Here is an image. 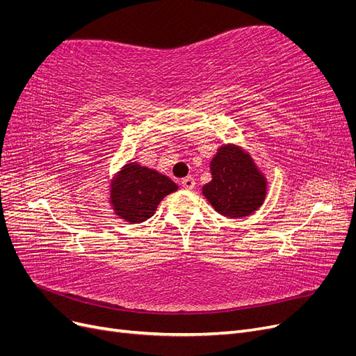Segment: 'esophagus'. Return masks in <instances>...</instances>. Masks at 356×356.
Returning a JSON list of instances; mask_svg holds the SVG:
<instances>
[{"label":"esophagus","instance_id":"obj_1","mask_svg":"<svg viewBox=\"0 0 356 356\" xmlns=\"http://www.w3.org/2000/svg\"><path fill=\"white\" fill-rule=\"evenodd\" d=\"M181 184H182V187H184L186 190H191L193 187H195L196 182H195V179H193L191 177H187V178H184V179L181 181Z\"/></svg>","mask_w":356,"mask_h":356}]
</instances>
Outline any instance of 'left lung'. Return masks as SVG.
<instances>
[{"label": "left lung", "instance_id": "1", "mask_svg": "<svg viewBox=\"0 0 356 356\" xmlns=\"http://www.w3.org/2000/svg\"><path fill=\"white\" fill-rule=\"evenodd\" d=\"M212 179L202 191L213 209L225 217H246L261 207L266 179L241 148L221 147L211 161Z\"/></svg>", "mask_w": 356, "mask_h": 356}]
</instances>
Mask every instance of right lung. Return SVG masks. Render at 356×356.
Listing matches in <instances>:
<instances>
[{"instance_id": "1", "label": "right lung", "mask_w": 356, "mask_h": 356, "mask_svg": "<svg viewBox=\"0 0 356 356\" xmlns=\"http://www.w3.org/2000/svg\"><path fill=\"white\" fill-rule=\"evenodd\" d=\"M178 186L159 172L129 163L111 188V203L117 215L129 222H143L153 217L157 204Z\"/></svg>"}]
</instances>
